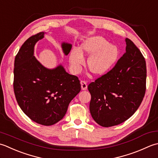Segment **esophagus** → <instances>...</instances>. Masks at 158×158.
Masks as SVG:
<instances>
[{
	"instance_id": "obj_1",
	"label": "esophagus",
	"mask_w": 158,
	"mask_h": 158,
	"mask_svg": "<svg viewBox=\"0 0 158 158\" xmlns=\"http://www.w3.org/2000/svg\"><path fill=\"white\" fill-rule=\"evenodd\" d=\"M80 84H81V88L82 90H86L87 89V82L85 81V80H82L80 82Z\"/></svg>"
}]
</instances>
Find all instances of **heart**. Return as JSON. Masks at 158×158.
Returning <instances> with one entry per match:
<instances>
[{"instance_id":"heart-1","label":"heart","mask_w":158,"mask_h":158,"mask_svg":"<svg viewBox=\"0 0 158 158\" xmlns=\"http://www.w3.org/2000/svg\"><path fill=\"white\" fill-rule=\"evenodd\" d=\"M118 49L101 36L90 37L80 48H73L69 54V63L72 69L78 72L85 63L83 55H90L87 60L88 68L95 75H102L110 69L117 62Z\"/></svg>"}]
</instances>
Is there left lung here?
<instances>
[{
    "label": "left lung",
    "instance_id": "8db88e82",
    "mask_svg": "<svg viewBox=\"0 0 158 158\" xmlns=\"http://www.w3.org/2000/svg\"><path fill=\"white\" fill-rule=\"evenodd\" d=\"M126 52L106 74L88 86L91 93L90 112L102 127L120 124L139 107L146 91L144 58L130 39H125Z\"/></svg>",
    "mask_w": 158,
    "mask_h": 158
}]
</instances>
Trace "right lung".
<instances>
[{"mask_svg":"<svg viewBox=\"0 0 158 158\" xmlns=\"http://www.w3.org/2000/svg\"><path fill=\"white\" fill-rule=\"evenodd\" d=\"M44 36L40 32L28 38L15 56L14 89L24 114L37 123L48 126L64 117L81 85L78 77L69 74L61 65L48 69L34 56L35 45ZM61 46L67 55L72 46L63 42Z\"/></svg>","mask_w":158,"mask_h":158,"instance_id":"right-lung-1","label":"right lung"}]
</instances>
